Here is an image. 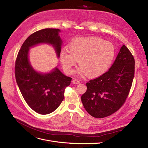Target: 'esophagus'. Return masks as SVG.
<instances>
[{"mask_svg":"<svg viewBox=\"0 0 148 148\" xmlns=\"http://www.w3.org/2000/svg\"><path fill=\"white\" fill-rule=\"evenodd\" d=\"M80 83V81L78 79H74L73 80V84H75V85H77V84H79V83Z\"/></svg>","mask_w":148,"mask_h":148,"instance_id":"esophagus-1","label":"esophagus"}]
</instances>
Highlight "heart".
Here are the masks:
<instances>
[{"label": "heart", "mask_w": 148, "mask_h": 148, "mask_svg": "<svg viewBox=\"0 0 148 148\" xmlns=\"http://www.w3.org/2000/svg\"><path fill=\"white\" fill-rule=\"evenodd\" d=\"M69 48V50L63 48L60 55L63 68L68 74L74 73L79 60L80 74L101 75L110 68L115 56L112 43L98 37L76 38L70 43Z\"/></svg>", "instance_id": "1"}]
</instances>
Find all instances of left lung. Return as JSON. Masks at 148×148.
<instances>
[{"label":"left lung","mask_w":148,"mask_h":148,"mask_svg":"<svg viewBox=\"0 0 148 148\" xmlns=\"http://www.w3.org/2000/svg\"><path fill=\"white\" fill-rule=\"evenodd\" d=\"M135 73V60L123 45L107 72L86 83L87 90L82 97L86 111L101 119L117 112L129 95Z\"/></svg>","instance_id":"8db88e82"}]
</instances>
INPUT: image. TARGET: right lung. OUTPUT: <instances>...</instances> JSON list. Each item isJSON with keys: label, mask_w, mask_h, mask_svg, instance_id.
Instances as JSON below:
<instances>
[{"label": "right lung", "mask_w": 148, "mask_h": 148, "mask_svg": "<svg viewBox=\"0 0 148 148\" xmlns=\"http://www.w3.org/2000/svg\"><path fill=\"white\" fill-rule=\"evenodd\" d=\"M59 31V29L46 28L32 34L22 44L16 60L15 76L19 89L28 106L40 114L51 113L60 106L72 78L57 68L48 74L37 73L29 62L28 51L35 45L47 43L53 45L59 57L62 42Z\"/></svg>", "instance_id": "obj_1"}]
</instances>
